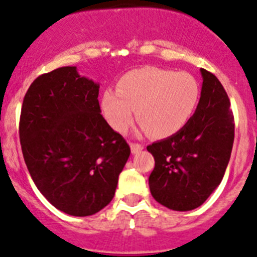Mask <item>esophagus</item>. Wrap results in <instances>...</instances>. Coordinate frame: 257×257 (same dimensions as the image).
<instances>
[{"instance_id":"esophagus-1","label":"esophagus","mask_w":257,"mask_h":257,"mask_svg":"<svg viewBox=\"0 0 257 257\" xmlns=\"http://www.w3.org/2000/svg\"><path fill=\"white\" fill-rule=\"evenodd\" d=\"M143 145H140V143H131V151L132 153H138L140 151L143 150Z\"/></svg>"}]
</instances>
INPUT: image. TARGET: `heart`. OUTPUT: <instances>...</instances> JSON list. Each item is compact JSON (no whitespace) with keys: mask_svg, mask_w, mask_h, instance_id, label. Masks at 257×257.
<instances>
[{"mask_svg":"<svg viewBox=\"0 0 257 257\" xmlns=\"http://www.w3.org/2000/svg\"><path fill=\"white\" fill-rule=\"evenodd\" d=\"M200 101V83L188 72L143 67L117 81L116 92L104 91L100 100L105 120L124 133L134 121L151 137L165 140L191 120Z\"/></svg>","mask_w":257,"mask_h":257,"instance_id":"b5f03b06","label":"heart"}]
</instances>
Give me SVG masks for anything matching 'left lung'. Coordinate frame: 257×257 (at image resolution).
Listing matches in <instances>:
<instances>
[{"label":"left lung","instance_id":"left-lung-1","mask_svg":"<svg viewBox=\"0 0 257 257\" xmlns=\"http://www.w3.org/2000/svg\"><path fill=\"white\" fill-rule=\"evenodd\" d=\"M203 86L195 114L184 129L147 147L155 157L148 184L156 201L179 212L200 207L222 181L231 157L234 119L226 90L200 68Z\"/></svg>","mask_w":257,"mask_h":257}]
</instances>
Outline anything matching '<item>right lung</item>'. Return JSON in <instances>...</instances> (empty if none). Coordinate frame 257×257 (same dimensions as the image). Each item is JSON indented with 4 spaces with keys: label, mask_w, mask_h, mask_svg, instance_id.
<instances>
[{
    "label": "right lung",
    "mask_w": 257,
    "mask_h": 257,
    "mask_svg": "<svg viewBox=\"0 0 257 257\" xmlns=\"http://www.w3.org/2000/svg\"><path fill=\"white\" fill-rule=\"evenodd\" d=\"M99 88L76 67H61L31 83L21 107L19 134L31 179L53 207L74 217L109 204L131 155L100 114Z\"/></svg>",
    "instance_id": "add662e5"
}]
</instances>
